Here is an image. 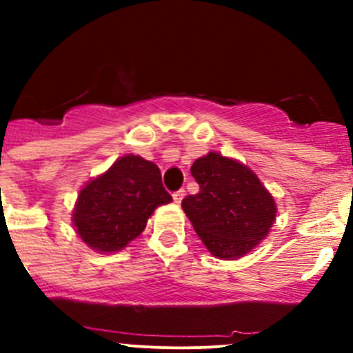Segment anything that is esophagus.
Listing matches in <instances>:
<instances>
[{"label":"esophagus","mask_w":353,"mask_h":353,"mask_svg":"<svg viewBox=\"0 0 353 353\" xmlns=\"http://www.w3.org/2000/svg\"><path fill=\"white\" fill-rule=\"evenodd\" d=\"M183 196H185V191H183V189H180V191H174V192H173L174 203H182Z\"/></svg>","instance_id":"esophagus-1"}]
</instances>
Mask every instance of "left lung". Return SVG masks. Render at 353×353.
Here are the masks:
<instances>
[{"label": "left lung", "instance_id": "obj_1", "mask_svg": "<svg viewBox=\"0 0 353 353\" xmlns=\"http://www.w3.org/2000/svg\"><path fill=\"white\" fill-rule=\"evenodd\" d=\"M191 174L199 191L182 208L214 256L235 260L267 236L277 208L249 168L210 152L196 159Z\"/></svg>", "mask_w": 353, "mask_h": 353}]
</instances>
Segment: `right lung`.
Returning a JSON list of instances; mask_svg holds the SVG:
<instances>
[{
    "mask_svg": "<svg viewBox=\"0 0 353 353\" xmlns=\"http://www.w3.org/2000/svg\"><path fill=\"white\" fill-rule=\"evenodd\" d=\"M171 199L154 162L125 155L81 191L74 226L90 248L120 251L145 230L155 208Z\"/></svg>",
    "mask_w": 353,
    "mask_h": 353,
    "instance_id": "obj_1",
    "label": "right lung"
}]
</instances>
